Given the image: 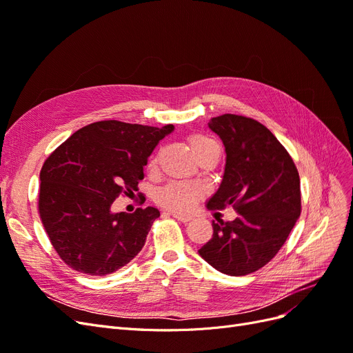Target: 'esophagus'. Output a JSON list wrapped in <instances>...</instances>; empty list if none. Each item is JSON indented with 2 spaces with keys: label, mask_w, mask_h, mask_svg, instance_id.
<instances>
[{
  "label": "esophagus",
  "mask_w": 353,
  "mask_h": 353,
  "mask_svg": "<svg viewBox=\"0 0 353 353\" xmlns=\"http://www.w3.org/2000/svg\"><path fill=\"white\" fill-rule=\"evenodd\" d=\"M169 215H172L175 219L181 221V222H188L191 221L190 215H183V213H178V212H169Z\"/></svg>",
  "instance_id": "obj_1"
}]
</instances>
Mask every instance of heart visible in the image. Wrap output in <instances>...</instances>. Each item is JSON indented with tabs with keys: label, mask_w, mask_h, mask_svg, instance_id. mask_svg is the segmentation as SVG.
Here are the masks:
<instances>
[{
	"label": "heart",
	"mask_w": 353,
	"mask_h": 353,
	"mask_svg": "<svg viewBox=\"0 0 353 353\" xmlns=\"http://www.w3.org/2000/svg\"><path fill=\"white\" fill-rule=\"evenodd\" d=\"M190 147L196 156H200L212 147H218V144L205 135H191ZM200 197V188L190 183H169L162 187L156 194L160 205L170 210L187 212L194 208L197 199Z\"/></svg>",
	"instance_id": "1"
}]
</instances>
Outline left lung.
Returning <instances> with one entry per match:
<instances>
[{
  "label": "left lung",
  "mask_w": 353,
  "mask_h": 353,
  "mask_svg": "<svg viewBox=\"0 0 353 353\" xmlns=\"http://www.w3.org/2000/svg\"><path fill=\"white\" fill-rule=\"evenodd\" d=\"M208 125L227 153L208 209L232 206L237 218L212 221L213 236L199 254L222 274L248 275L279 253L301 216V178L290 154L258 121L227 113Z\"/></svg>",
  "instance_id": "1"
}]
</instances>
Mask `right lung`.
Listing matches in <instances>:
<instances>
[{
    "label": "right lung",
    "mask_w": 353,
    "mask_h": 353,
    "mask_svg": "<svg viewBox=\"0 0 353 353\" xmlns=\"http://www.w3.org/2000/svg\"><path fill=\"white\" fill-rule=\"evenodd\" d=\"M172 131L174 125L94 122L48 156L39 174V216L52 248L70 268L108 275L141 252L160 212L148 206L114 213L112 205L138 190L148 156Z\"/></svg>",
    "instance_id": "add662e5"
}]
</instances>
